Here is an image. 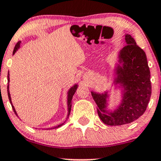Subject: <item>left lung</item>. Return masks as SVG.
<instances>
[{
    "label": "left lung",
    "instance_id": "left-lung-1",
    "mask_svg": "<svg viewBox=\"0 0 161 161\" xmlns=\"http://www.w3.org/2000/svg\"><path fill=\"white\" fill-rule=\"evenodd\" d=\"M125 46L118 52L111 88L120 91V101L109 109L110 90L92 91L97 114L104 124L121 125L132 123L145 112L151 95V75L145 51L130 35H125Z\"/></svg>",
    "mask_w": 161,
    "mask_h": 161
}]
</instances>
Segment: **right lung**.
Returning <instances> with one entry per match:
<instances>
[{"instance_id": "1", "label": "right lung", "mask_w": 161, "mask_h": 161, "mask_svg": "<svg viewBox=\"0 0 161 161\" xmlns=\"http://www.w3.org/2000/svg\"><path fill=\"white\" fill-rule=\"evenodd\" d=\"M20 44H21V41H19V42H18L17 43H16V45L15 46V47H14V51H13V55L15 54V53L16 51L19 50V48L20 47ZM7 82H8V86H7V94H8V97H9V100H10V102L11 104V106H12V108L13 110H14V113H15V114L16 116L19 117V116H18L17 113L16 111V109L14 108V106L12 104V101H11V97H10V90H9V86H10V84H9V82H10V73H9L8 72V74H7ZM77 88H78V84H75L74 86H72L71 88H69V90L67 91V110H68V114H67V116H66V120L64 122V123H60V124L57 125H55V126H52L51 127V128H46L45 129H57V128H59V127H60L61 125H63L65 123V122L66 121V119L69 118V114H70V110H71V107H72V99H73V95H74L75 92H76V89Z\"/></svg>"}]
</instances>
